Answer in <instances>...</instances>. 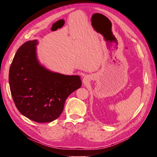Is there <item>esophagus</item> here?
I'll return each instance as SVG.
<instances>
[{
  "mask_svg": "<svg viewBox=\"0 0 157 157\" xmlns=\"http://www.w3.org/2000/svg\"><path fill=\"white\" fill-rule=\"evenodd\" d=\"M88 80H89L87 76H86V77H84V79H83V82H84V84H86V83H87V82H88Z\"/></svg>",
  "mask_w": 157,
  "mask_h": 157,
  "instance_id": "obj_1",
  "label": "esophagus"
}]
</instances>
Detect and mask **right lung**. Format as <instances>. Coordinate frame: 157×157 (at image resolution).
<instances>
[{
    "label": "right lung",
    "instance_id": "right-lung-1",
    "mask_svg": "<svg viewBox=\"0 0 157 157\" xmlns=\"http://www.w3.org/2000/svg\"><path fill=\"white\" fill-rule=\"evenodd\" d=\"M37 40L22 44L10 67L9 82L16 107L23 116L38 123L57 119L66 99L81 87L79 75L50 71L40 63Z\"/></svg>",
    "mask_w": 157,
    "mask_h": 157
}]
</instances>
